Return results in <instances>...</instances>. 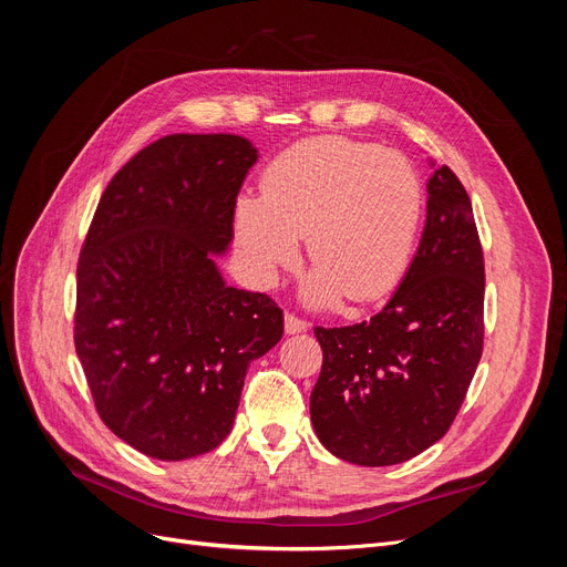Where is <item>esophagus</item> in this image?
Masks as SVG:
<instances>
[{"label":"esophagus","instance_id":"obj_1","mask_svg":"<svg viewBox=\"0 0 567 567\" xmlns=\"http://www.w3.org/2000/svg\"><path fill=\"white\" fill-rule=\"evenodd\" d=\"M284 329H286L288 336H296V333H302V331L310 329V323H307V321L300 319V317H296V315H286Z\"/></svg>","mask_w":567,"mask_h":567}]
</instances>
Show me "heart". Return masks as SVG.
<instances>
[{
	"label": "heart",
	"mask_w": 567,
	"mask_h": 567,
	"mask_svg": "<svg viewBox=\"0 0 567 567\" xmlns=\"http://www.w3.org/2000/svg\"><path fill=\"white\" fill-rule=\"evenodd\" d=\"M423 217V186L414 165L394 151L317 136L286 148L265 169L260 200L244 196L234 234L262 284L298 257L317 267L305 300L331 305L379 300L398 286L414 250Z\"/></svg>",
	"instance_id": "heart-1"
}]
</instances>
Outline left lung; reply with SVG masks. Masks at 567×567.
Here are the masks:
<instances>
[{"label":"left lung","mask_w":567,"mask_h":567,"mask_svg":"<svg viewBox=\"0 0 567 567\" xmlns=\"http://www.w3.org/2000/svg\"><path fill=\"white\" fill-rule=\"evenodd\" d=\"M485 260L471 198L447 165L427 179L419 250L369 321L323 329L315 433L357 466H392L450 431L483 357Z\"/></svg>","instance_id":"left-lung-1"}]
</instances>
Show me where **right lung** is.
Segmentation results:
<instances>
[{
    "label": "right lung",
    "mask_w": 567,
    "mask_h": 567,
    "mask_svg": "<svg viewBox=\"0 0 567 567\" xmlns=\"http://www.w3.org/2000/svg\"><path fill=\"white\" fill-rule=\"evenodd\" d=\"M255 163L238 134H169L96 205L78 262L75 352L101 421L146 456L215 450L250 362L284 336L277 302L227 286L215 262Z\"/></svg>",
    "instance_id": "right-lung-1"
}]
</instances>
